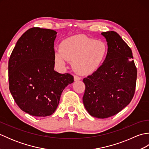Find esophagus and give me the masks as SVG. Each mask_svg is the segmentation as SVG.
I'll return each mask as SVG.
<instances>
[{
	"label": "esophagus",
	"instance_id": "34e87169",
	"mask_svg": "<svg viewBox=\"0 0 149 149\" xmlns=\"http://www.w3.org/2000/svg\"><path fill=\"white\" fill-rule=\"evenodd\" d=\"M81 77H79V76H78V75H74V81H79V80H81Z\"/></svg>",
	"mask_w": 149,
	"mask_h": 149
}]
</instances>
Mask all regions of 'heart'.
I'll list each match as a JSON object with an SVG mask.
<instances>
[{"mask_svg": "<svg viewBox=\"0 0 149 149\" xmlns=\"http://www.w3.org/2000/svg\"><path fill=\"white\" fill-rule=\"evenodd\" d=\"M107 52L105 43L80 34L63 41L60 49L56 50L55 59L61 68L65 67L69 61H73L72 67L75 72L88 75L99 68Z\"/></svg>", "mask_w": 149, "mask_h": 149, "instance_id": "1", "label": "heart"}]
</instances>
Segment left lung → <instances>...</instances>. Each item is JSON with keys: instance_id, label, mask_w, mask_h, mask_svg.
<instances>
[{"instance_id": "left-lung-1", "label": "left lung", "mask_w": 149, "mask_h": 149, "mask_svg": "<svg viewBox=\"0 0 149 149\" xmlns=\"http://www.w3.org/2000/svg\"><path fill=\"white\" fill-rule=\"evenodd\" d=\"M107 42L103 64L83 79V101L90 115L106 118L119 113L131 102L136 89L137 69L132 50L115 31L102 33Z\"/></svg>"}]
</instances>
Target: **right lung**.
<instances>
[{
	"label": "right lung",
	"instance_id": "add662e5",
	"mask_svg": "<svg viewBox=\"0 0 149 149\" xmlns=\"http://www.w3.org/2000/svg\"><path fill=\"white\" fill-rule=\"evenodd\" d=\"M56 34L31 28L19 38L9 59V90L18 106L31 115H51L63 90L74 82L71 74L54 70Z\"/></svg>",
	"mask_w": 149,
	"mask_h": 149
}]
</instances>
